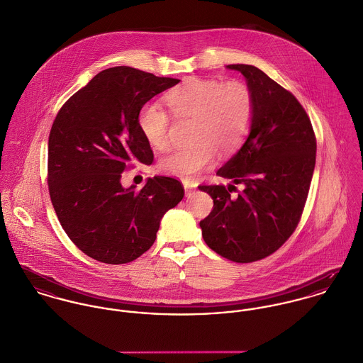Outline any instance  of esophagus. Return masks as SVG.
<instances>
[{"mask_svg": "<svg viewBox=\"0 0 363 363\" xmlns=\"http://www.w3.org/2000/svg\"><path fill=\"white\" fill-rule=\"evenodd\" d=\"M184 188H185V194L186 196H191L194 194V191L196 189V184L195 182H191V181H184Z\"/></svg>", "mask_w": 363, "mask_h": 363, "instance_id": "34e87169", "label": "esophagus"}]
</instances>
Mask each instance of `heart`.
Segmentation results:
<instances>
[{
  "label": "heart",
  "mask_w": 363,
  "mask_h": 363,
  "mask_svg": "<svg viewBox=\"0 0 363 363\" xmlns=\"http://www.w3.org/2000/svg\"><path fill=\"white\" fill-rule=\"evenodd\" d=\"M177 117L196 118V146L175 149L164 156L160 168L165 174L191 178L210 167L217 155L237 150L245 140L255 111L250 89L240 81L191 78L165 96ZM145 139L157 150L169 143V116L156 103H146L138 116Z\"/></svg>",
  "instance_id": "b5f03b06"
}]
</instances>
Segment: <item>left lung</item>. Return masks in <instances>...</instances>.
Listing matches in <instances>:
<instances>
[{
	"label": "left lung",
	"instance_id": "8db88e82",
	"mask_svg": "<svg viewBox=\"0 0 363 363\" xmlns=\"http://www.w3.org/2000/svg\"><path fill=\"white\" fill-rule=\"evenodd\" d=\"M255 100L253 120L241 149L217 175L243 185L237 198L223 185H201L213 199L201 221L210 249L237 263L276 252L295 231L308 198L316 162L311 120L292 93L253 65L233 64Z\"/></svg>",
	"mask_w": 363,
	"mask_h": 363
}]
</instances>
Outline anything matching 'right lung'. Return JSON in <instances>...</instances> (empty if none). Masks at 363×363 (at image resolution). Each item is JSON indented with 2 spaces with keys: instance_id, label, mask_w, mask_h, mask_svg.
Masks as SVG:
<instances>
[{
  "instance_id": "obj_1",
  "label": "right lung",
  "mask_w": 363,
  "mask_h": 363,
  "mask_svg": "<svg viewBox=\"0 0 363 363\" xmlns=\"http://www.w3.org/2000/svg\"><path fill=\"white\" fill-rule=\"evenodd\" d=\"M179 83L130 67L99 72L58 111L48 138V191L57 217L83 253L107 264L138 259L156 241L162 216L184 198L175 178L156 175L123 188L136 159L152 164L140 108Z\"/></svg>"
}]
</instances>
